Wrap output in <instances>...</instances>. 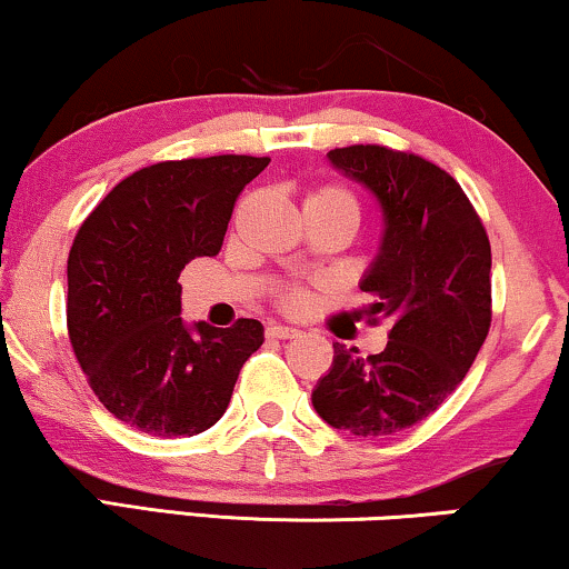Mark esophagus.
<instances>
[{"label": "esophagus", "instance_id": "34e87169", "mask_svg": "<svg viewBox=\"0 0 569 569\" xmlns=\"http://www.w3.org/2000/svg\"><path fill=\"white\" fill-rule=\"evenodd\" d=\"M267 337H269V339H295V337H300V331L292 329V326L271 323L269 329H267Z\"/></svg>", "mask_w": 569, "mask_h": 569}]
</instances>
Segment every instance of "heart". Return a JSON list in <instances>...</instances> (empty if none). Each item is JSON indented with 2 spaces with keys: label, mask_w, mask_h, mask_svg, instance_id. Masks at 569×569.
I'll return each instance as SVG.
<instances>
[{
  "label": "heart",
  "mask_w": 569,
  "mask_h": 569,
  "mask_svg": "<svg viewBox=\"0 0 569 569\" xmlns=\"http://www.w3.org/2000/svg\"><path fill=\"white\" fill-rule=\"evenodd\" d=\"M306 207L333 209V212L347 214L355 224H357V217H360L357 199L345 189V186H321L318 191H310L306 199ZM282 306L290 310V313H302V310L310 306V295L306 290H290V292H284Z\"/></svg>",
  "instance_id": "obj_1"
}]
</instances>
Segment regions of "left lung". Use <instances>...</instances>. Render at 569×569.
<instances>
[{
  "mask_svg": "<svg viewBox=\"0 0 569 569\" xmlns=\"http://www.w3.org/2000/svg\"><path fill=\"white\" fill-rule=\"evenodd\" d=\"M383 212V238L360 290L376 298L368 321L391 318L380 355L333 345L313 388L323 422L386 438L432 415L477 360L492 323V248L453 176L411 152L352 144L329 152Z\"/></svg>",
  "mask_w": 569,
  "mask_h": 569,
  "instance_id": "left-lung-1",
  "label": "left lung"
}]
</instances>
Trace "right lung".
Returning a JSON list of instances; mask_svg holds the SVG:
<instances>
[{"mask_svg":"<svg viewBox=\"0 0 569 569\" xmlns=\"http://www.w3.org/2000/svg\"><path fill=\"white\" fill-rule=\"evenodd\" d=\"M269 158L214 154L137 170L88 214L67 261V329L98 401L123 425L191 438L228 409L263 326L181 318L183 267L217 256L238 193Z\"/></svg>","mask_w":569,"mask_h":569,"instance_id":"1","label":"right lung"}]
</instances>
